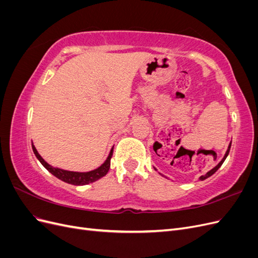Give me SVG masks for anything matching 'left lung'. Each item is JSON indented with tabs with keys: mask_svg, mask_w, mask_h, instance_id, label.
<instances>
[{
	"mask_svg": "<svg viewBox=\"0 0 258 258\" xmlns=\"http://www.w3.org/2000/svg\"><path fill=\"white\" fill-rule=\"evenodd\" d=\"M230 146H231V143L229 144V146H228V150H227V152H226V154H225V156H224V158L221 160V162L220 163H218V165L216 166V167H214L212 170H211V171H209V172L206 174V175H201L200 177H199V179H200V181H204V179H206V178H208V177H210L211 175H212V174H214L215 172H216V171L218 170V169H220V167L223 165V162L225 161V159H226V157H227V156H228V154H229V151H230Z\"/></svg>",
	"mask_w": 258,
	"mask_h": 258,
	"instance_id": "8db88e82",
	"label": "left lung"
}]
</instances>
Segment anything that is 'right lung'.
I'll return each mask as SVG.
<instances>
[{
    "instance_id": "right-lung-1",
    "label": "right lung",
    "mask_w": 258,
    "mask_h": 258,
    "mask_svg": "<svg viewBox=\"0 0 258 258\" xmlns=\"http://www.w3.org/2000/svg\"><path fill=\"white\" fill-rule=\"evenodd\" d=\"M32 148H33V152L36 156V158L40 160L42 165L46 169H47L52 175H54L57 178L61 179V181H63L68 184H72V185H86V184L95 182V181H97V179L104 176L108 172V170H110L111 158L113 156V148H112L111 153H110V155H108V157L105 160V162L103 163L102 166L99 167L98 169L89 171V172H72V171H66V170L51 167L41 157L40 154L37 153L36 148L34 147V145H32Z\"/></svg>"
}]
</instances>
